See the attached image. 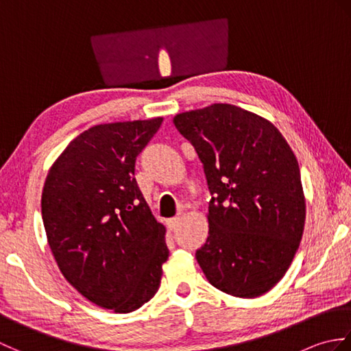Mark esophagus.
Here are the masks:
<instances>
[{
  "instance_id": "esophagus-1",
  "label": "esophagus",
  "mask_w": 351,
  "mask_h": 351,
  "mask_svg": "<svg viewBox=\"0 0 351 351\" xmlns=\"http://www.w3.org/2000/svg\"><path fill=\"white\" fill-rule=\"evenodd\" d=\"M180 223H181V219L180 217H175V219H170L167 221V226H169L170 230H175L178 226H180Z\"/></svg>"
}]
</instances>
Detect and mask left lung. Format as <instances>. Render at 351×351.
<instances>
[{"label":"left lung","mask_w":351,"mask_h":351,"mask_svg":"<svg viewBox=\"0 0 351 351\" xmlns=\"http://www.w3.org/2000/svg\"><path fill=\"white\" fill-rule=\"evenodd\" d=\"M173 123L196 149L211 193L200 268L223 293L265 294L287 273L304 229L294 152L271 122L230 104L185 111Z\"/></svg>","instance_id":"left-lung-1"}]
</instances>
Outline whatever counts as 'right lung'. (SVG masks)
<instances>
[{
  "mask_svg": "<svg viewBox=\"0 0 351 351\" xmlns=\"http://www.w3.org/2000/svg\"><path fill=\"white\" fill-rule=\"evenodd\" d=\"M162 117L96 125L52 164L42 219L62 274L87 300L128 314L158 291L169 258L166 228L134 178L136 158Z\"/></svg>",
  "mask_w": 351,
  "mask_h": 351,
  "instance_id": "right-lung-1",
  "label": "right lung"
}]
</instances>
